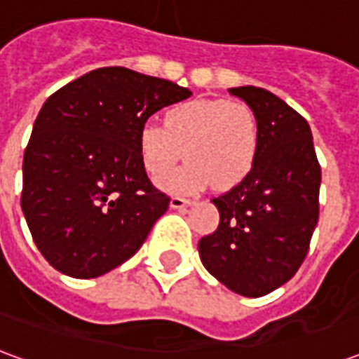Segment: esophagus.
Returning a JSON list of instances; mask_svg holds the SVG:
<instances>
[{"label":"esophagus","instance_id":"34e87169","mask_svg":"<svg viewBox=\"0 0 359 359\" xmlns=\"http://www.w3.org/2000/svg\"><path fill=\"white\" fill-rule=\"evenodd\" d=\"M188 205H192V202L187 200V198H180V196H172L171 198L172 210H182V208H188Z\"/></svg>","mask_w":359,"mask_h":359}]
</instances>
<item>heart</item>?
Wrapping results in <instances>:
<instances>
[{"mask_svg":"<svg viewBox=\"0 0 359 359\" xmlns=\"http://www.w3.org/2000/svg\"><path fill=\"white\" fill-rule=\"evenodd\" d=\"M262 130L256 113L242 102L194 100L165 113V126L138 130V157L154 180L163 179L179 159H188L161 182L177 194H194L213 182L226 190L248 177L259 156Z\"/></svg>","mask_w":359,"mask_h":359,"instance_id":"obj_1","label":"heart"}]
</instances>
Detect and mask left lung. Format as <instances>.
I'll return each instance as SVG.
<instances>
[{
  "instance_id": "1",
  "label": "left lung",
  "mask_w": 359,
  "mask_h": 359,
  "mask_svg": "<svg viewBox=\"0 0 359 359\" xmlns=\"http://www.w3.org/2000/svg\"><path fill=\"white\" fill-rule=\"evenodd\" d=\"M229 92L256 113L259 156L246 179L211 200L219 226L198 250L221 285L257 298L288 283L308 254L319 219L321 167L308 121L288 103L256 86Z\"/></svg>"
}]
</instances>
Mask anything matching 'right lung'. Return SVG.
I'll return each instance as SVG.
<instances>
[{"label":"right lung","instance_id":"add662e5","mask_svg":"<svg viewBox=\"0 0 359 359\" xmlns=\"http://www.w3.org/2000/svg\"><path fill=\"white\" fill-rule=\"evenodd\" d=\"M192 92L125 67H103L51 94L22 159L20 208L42 256L74 278L133 257L169 198L151 187L138 130Z\"/></svg>","mask_w":359,"mask_h":359}]
</instances>
